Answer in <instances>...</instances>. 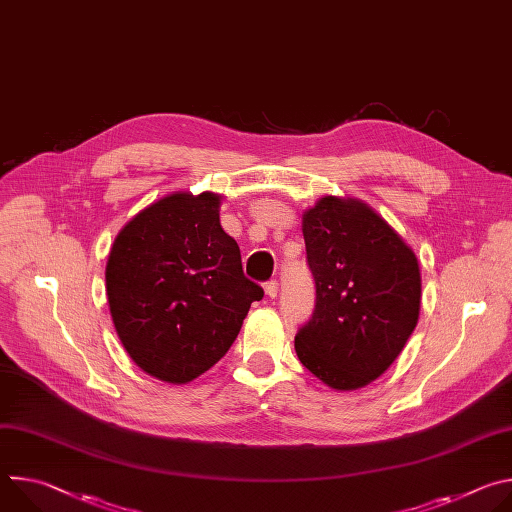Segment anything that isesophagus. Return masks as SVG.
<instances>
[{
    "mask_svg": "<svg viewBox=\"0 0 512 512\" xmlns=\"http://www.w3.org/2000/svg\"><path fill=\"white\" fill-rule=\"evenodd\" d=\"M277 291H279V283H277L275 279H269V281L265 283V294L273 300V298H277Z\"/></svg>",
    "mask_w": 512,
    "mask_h": 512,
    "instance_id": "34e87169",
    "label": "esophagus"
}]
</instances>
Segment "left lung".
Wrapping results in <instances>:
<instances>
[{
	"mask_svg": "<svg viewBox=\"0 0 512 512\" xmlns=\"http://www.w3.org/2000/svg\"><path fill=\"white\" fill-rule=\"evenodd\" d=\"M302 231L316 306L298 328V358L332 389L364 387L391 367L417 326V257L375 210L352 198L318 200Z\"/></svg>",
	"mask_w": 512,
	"mask_h": 512,
	"instance_id": "8db88e82",
	"label": "left lung"
}]
</instances>
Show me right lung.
I'll use <instances>...</instances> for the list:
<instances>
[{"mask_svg": "<svg viewBox=\"0 0 512 512\" xmlns=\"http://www.w3.org/2000/svg\"><path fill=\"white\" fill-rule=\"evenodd\" d=\"M218 204L210 192L166 196L131 218L109 255L117 336L137 367L160 381L180 385L208 371L263 298L218 221Z\"/></svg>", "mask_w": 512, "mask_h": 512, "instance_id": "add662e5", "label": "right lung"}]
</instances>
